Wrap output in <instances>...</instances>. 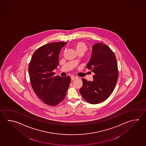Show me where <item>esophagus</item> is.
Wrapping results in <instances>:
<instances>
[{
  "label": "esophagus",
  "mask_w": 146,
  "mask_h": 146,
  "mask_svg": "<svg viewBox=\"0 0 146 146\" xmlns=\"http://www.w3.org/2000/svg\"><path fill=\"white\" fill-rule=\"evenodd\" d=\"M78 78V77H76V76H72L71 77V80H74V79H76Z\"/></svg>",
  "instance_id": "1"
}]
</instances>
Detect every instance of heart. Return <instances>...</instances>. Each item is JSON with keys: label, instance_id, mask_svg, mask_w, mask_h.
I'll return each mask as SVG.
<instances>
[{"label": "heart", "instance_id": "1", "mask_svg": "<svg viewBox=\"0 0 146 146\" xmlns=\"http://www.w3.org/2000/svg\"><path fill=\"white\" fill-rule=\"evenodd\" d=\"M74 47L76 48L77 52L79 51L85 52L88 49V47L86 44L83 42H79L75 44Z\"/></svg>", "mask_w": 146, "mask_h": 146}]
</instances>
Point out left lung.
<instances>
[{"label": "left lung", "mask_w": 146, "mask_h": 146, "mask_svg": "<svg viewBox=\"0 0 146 146\" xmlns=\"http://www.w3.org/2000/svg\"><path fill=\"white\" fill-rule=\"evenodd\" d=\"M87 68L94 73L92 81L82 78L80 92L88 103L99 104L109 98L113 92L118 77L116 58L108 45L95 44Z\"/></svg>", "instance_id": "left-lung-1"}]
</instances>
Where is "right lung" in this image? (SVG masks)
Wrapping results in <instances>:
<instances>
[{"mask_svg": "<svg viewBox=\"0 0 146 146\" xmlns=\"http://www.w3.org/2000/svg\"><path fill=\"white\" fill-rule=\"evenodd\" d=\"M66 42L49 43L38 48L32 55L28 67L30 82L35 94L45 104L54 106L66 96L71 78L55 76L61 49Z\"/></svg>", "mask_w": 146, "mask_h": 146, "instance_id": "1", "label": "right lung"}]
</instances>
